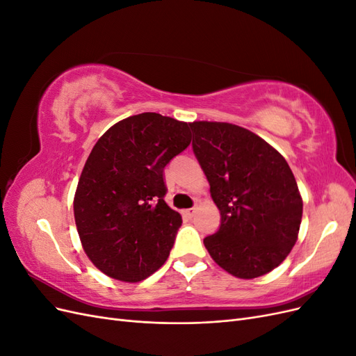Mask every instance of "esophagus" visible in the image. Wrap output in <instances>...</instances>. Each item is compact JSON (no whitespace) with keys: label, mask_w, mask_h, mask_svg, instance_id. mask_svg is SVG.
I'll list each match as a JSON object with an SVG mask.
<instances>
[{"label":"esophagus","mask_w":356,"mask_h":356,"mask_svg":"<svg viewBox=\"0 0 356 356\" xmlns=\"http://www.w3.org/2000/svg\"><path fill=\"white\" fill-rule=\"evenodd\" d=\"M195 212H196V208H190V209H186V211H182V215H184V217H187V218H193V215H195Z\"/></svg>","instance_id":"34e87169"}]
</instances>
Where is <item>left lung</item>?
Segmentation results:
<instances>
[{"mask_svg": "<svg viewBox=\"0 0 356 356\" xmlns=\"http://www.w3.org/2000/svg\"><path fill=\"white\" fill-rule=\"evenodd\" d=\"M193 152L221 215L203 239L213 261L241 279L281 264L297 242L303 215L293 170L263 138L241 126L193 122Z\"/></svg>", "mask_w": 356, "mask_h": 356, "instance_id": "obj_1", "label": "left lung"}]
</instances>
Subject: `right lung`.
Returning <instances> with one entry per match:
<instances>
[{"label": "right lung", "instance_id": "obj_1", "mask_svg": "<svg viewBox=\"0 0 356 356\" xmlns=\"http://www.w3.org/2000/svg\"><path fill=\"white\" fill-rule=\"evenodd\" d=\"M190 141L186 122L143 113L115 123L95 144L74 218L84 252L106 276L139 282L168 260L182 218L165 202L163 169Z\"/></svg>", "mask_w": 356, "mask_h": 356}]
</instances>
